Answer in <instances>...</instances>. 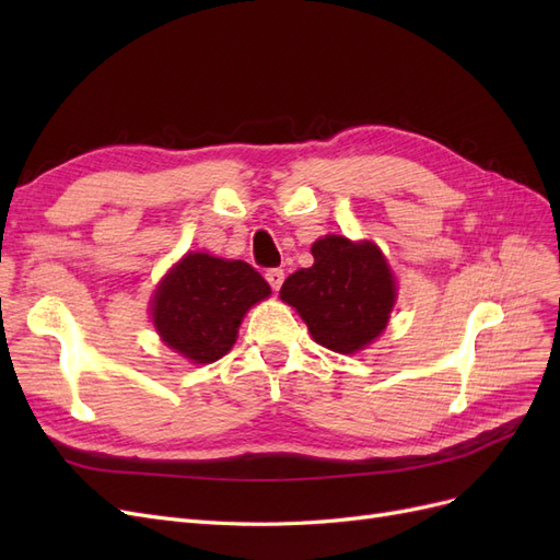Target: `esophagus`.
Masks as SVG:
<instances>
[{
  "instance_id": "1",
  "label": "esophagus",
  "mask_w": 560,
  "mask_h": 560,
  "mask_svg": "<svg viewBox=\"0 0 560 560\" xmlns=\"http://www.w3.org/2000/svg\"><path fill=\"white\" fill-rule=\"evenodd\" d=\"M266 280H268V284L273 287V290L278 292L280 287H282V282H284V270H282V268H270V270H266Z\"/></svg>"
}]
</instances>
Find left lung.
Instances as JSON below:
<instances>
[{"label":"left lung","instance_id":"obj_1","mask_svg":"<svg viewBox=\"0 0 560 560\" xmlns=\"http://www.w3.org/2000/svg\"><path fill=\"white\" fill-rule=\"evenodd\" d=\"M311 252L315 264L287 278L280 299L296 308L315 343L341 354L364 350L383 334L397 301L383 252L343 235H325Z\"/></svg>","mask_w":560,"mask_h":560}]
</instances>
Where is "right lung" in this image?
<instances>
[{"label": "right lung", "mask_w": 560, "mask_h": 560, "mask_svg": "<svg viewBox=\"0 0 560 560\" xmlns=\"http://www.w3.org/2000/svg\"><path fill=\"white\" fill-rule=\"evenodd\" d=\"M268 294V282L249 264L189 252L159 282L151 322L167 348L210 364L233 348L245 313Z\"/></svg>", "instance_id": "1"}]
</instances>
